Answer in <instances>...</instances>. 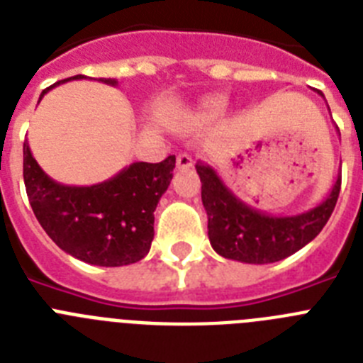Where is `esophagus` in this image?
Here are the masks:
<instances>
[{
  "label": "esophagus",
  "mask_w": 363,
  "mask_h": 363,
  "mask_svg": "<svg viewBox=\"0 0 363 363\" xmlns=\"http://www.w3.org/2000/svg\"><path fill=\"white\" fill-rule=\"evenodd\" d=\"M176 167L178 169H191L192 167V156L187 152H179L176 156Z\"/></svg>",
  "instance_id": "esophagus-1"
}]
</instances>
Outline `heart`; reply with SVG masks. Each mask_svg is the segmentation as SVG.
Masks as SVG:
<instances>
[{
  "instance_id": "heart-1",
  "label": "heart",
  "mask_w": 363,
  "mask_h": 363,
  "mask_svg": "<svg viewBox=\"0 0 363 363\" xmlns=\"http://www.w3.org/2000/svg\"><path fill=\"white\" fill-rule=\"evenodd\" d=\"M225 107H227L225 96H213V98H207L203 104L200 105L198 116L205 121L216 120V118H220L221 114L225 112Z\"/></svg>"
}]
</instances>
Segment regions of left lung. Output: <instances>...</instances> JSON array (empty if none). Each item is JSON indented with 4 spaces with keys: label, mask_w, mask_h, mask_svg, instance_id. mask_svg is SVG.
Returning <instances> with one entry per match:
<instances>
[{
    "label": "left lung",
    "mask_w": 363,
    "mask_h": 363,
    "mask_svg": "<svg viewBox=\"0 0 363 363\" xmlns=\"http://www.w3.org/2000/svg\"><path fill=\"white\" fill-rule=\"evenodd\" d=\"M320 96H323L318 91ZM201 182V201L207 211V229L214 251L243 264H272L300 251L323 229L335 211L342 176L338 174L329 196L314 209L294 216H272L243 203L221 182L213 167L196 163Z\"/></svg>",
    "instance_id": "1"
}]
</instances>
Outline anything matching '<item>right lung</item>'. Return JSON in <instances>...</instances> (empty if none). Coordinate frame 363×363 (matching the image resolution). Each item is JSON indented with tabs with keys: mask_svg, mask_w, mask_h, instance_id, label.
Instances as JSON below:
<instances>
[{
	"mask_svg": "<svg viewBox=\"0 0 363 363\" xmlns=\"http://www.w3.org/2000/svg\"><path fill=\"white\" fill-rule=\"evenodd\" d=\"M57 82L41 92L70 79ZM116 85L114 79H99ZM176 158L160 163L136 162L114 178L72 187L54 182L43 172L23 143V179L30 207L40 225L62 251L99 267L130 265L145 258L154 238V211L172 179Z\"/></svg>",
	"mask_w": 363,
	"mask_h": 363,
	"instance_id": "add662e5",
	"label": "right lung"
}]
</instances>
